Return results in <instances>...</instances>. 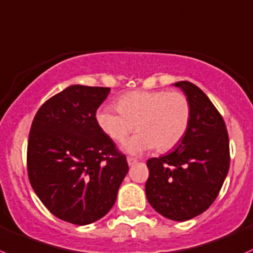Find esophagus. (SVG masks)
Segmentation results:
<instances>
[{"label": "esophagus", "instance_id": "obj_1", "mask_svg": "<svg viewBox=\"0 0 253 253\" xmlns=\"http://www.w3.org/2000/svg\"><path fill=\"white\" fill-rule=\"evenodd\" d=\"M126 161H127V165H129V166H132V165H135V164H136V162H137L136 160L131 159V157H127Z\"/></svg>", "mask_w": 253, "mask_h": 253}]
</instances>
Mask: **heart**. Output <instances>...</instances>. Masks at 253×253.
<instances>
[{"label": "heart", "mask_w": 253, "mask_h": 253, "mask_svg": "<svg viewBox=\"0 0 253 253\" xmlns=\"http://www.w3.org/2000/svg\"><path fill=\"white\" fill-rule=\"evenodd\" d=\"M192 117L191 102L182 92L132 91L117 101V111L103 107L96 114L102 131L123 142L136 127L137 134L124 142L123 150L140 155L154 149L165 152L182 141Z\"/></svg>", "instance_id": "heart-1"}]
</instances>
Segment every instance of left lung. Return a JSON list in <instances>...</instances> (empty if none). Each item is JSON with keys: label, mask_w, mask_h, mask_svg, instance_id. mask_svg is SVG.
<instances>
[{"label": "left lung", "mask_w": 253, "mask_h": 253, "mask_svg": "<svg viewBox=\"0 0 253 253\" xmlns=\"http://www.w3.org/2000/svg\"><path fill=\"white\" fill-rule=\"evenodd\" d=\"M174 86L191 102V123L173 151L147 160L145 192L159 214L186 221L206 211L219 194L229 172V136L222 117L199 87L188 81Z\"/></svg>", "instance_id": "1"}]
</instances>
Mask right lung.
Returning <instances> with one entry per match:
<instances>
[{
    "instance_id": "right-lung-1",
    "label": "right lung",
    "mask_w": 253,
    "mask_h": 253,
    "mask_svg": "<svg viewBox=\"0 0 253 253\" xmlns=\"http://www.w3.org/2000/svg\"><path fill=\"white\" fill-rule=\"evenodd\" d=\"M108 87L74 84L47 99L32 123L28 177L51 214L87 225L112 209L127 173L126 155L97 124Z\"/></svg>"
}]
</instances>
